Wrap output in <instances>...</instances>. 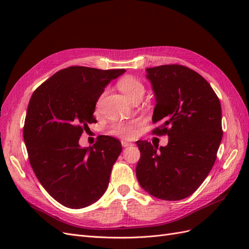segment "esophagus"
Masks as SVG:
<instances>
[{"instance_id":"esophagus-1","label":"esophagus","mask_w":249,"mask_h":249,"mask_svg":"<svg viewBox=\"0 0 249 249\" xmlns=\"http://www.w3.org/2000/svg\"><path fill=\"white\" fill-rule=\"evenodd\" d=\"M122 145H123V147H127V146H131V145H133V143L132 142H127V141H122Z\"/></svg>"}]
</instances>
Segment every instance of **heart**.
Listing matches in <instances>:
<instances>
[{
    "instance_id": "heart-1",
    "label": "heart",
    "mask_w": 249,
    "mask_h": 249,
    "mask_svg": "<svg viewBox=\"0 0 249 249\" xmlns=\"http://www.w3.org/2000/svg\"><path fill=\"white\" fill-rule=\"evenodd\" d=\"M117 85L120 91L124 93V95L129 101L135 99V97H140V96L142 97L145 91L144 85L142 84V82L136 78L130 77V76L124 77L122 80H119ZM136 126H137V123H129V124L117 123L112 125L110 133L118 137L130 139L135 136V133H136L135 129H136Z\"/></svg>"
}]
</instances>
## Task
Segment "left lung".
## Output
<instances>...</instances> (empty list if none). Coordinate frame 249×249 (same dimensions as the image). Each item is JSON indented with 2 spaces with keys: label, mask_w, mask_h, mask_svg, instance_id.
I'll return each instance as SVG.
<instances>
[{
  "label": "left lung",
  "mask_w": 249,
  "mask_h": 249,
  "mask_svg": "<svg viewBox=\"0 0 249 249\" xmlns=\"http://www.w3.org/2000/svg\"><path fill=\"white\" fill-rule=\"evenodd\" d=\"M156 97L153 131L167 134L166 146L146 140L140 150L136 176L153 196L179 200L190 196L208 177L222 139L221 106L218 96L199 73L178 64L146 69Z\"/></svg>",
  "instance_id": "obj_1"
}]
</instances>
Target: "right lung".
Here are the masks:
<instances>
[{"mask_svg":"<svg viewBox=\"0 0 249 249\" xmlns=\"http://www.w3.org/2000/svg\"><path fill=\"white\" fill-rule=\"evenodd\" d=\"M124 71L67 67L43 82L29 102L24 140L30 164L64 207H88L107 190L122 143L103 135L92 146L81 147L79 139L88 124L96 123L93 113L105 87Z\"/></svg>","mask_w":249,"mask_h":249,"instance_id":"1","label":"right lung"}]
</instances>
